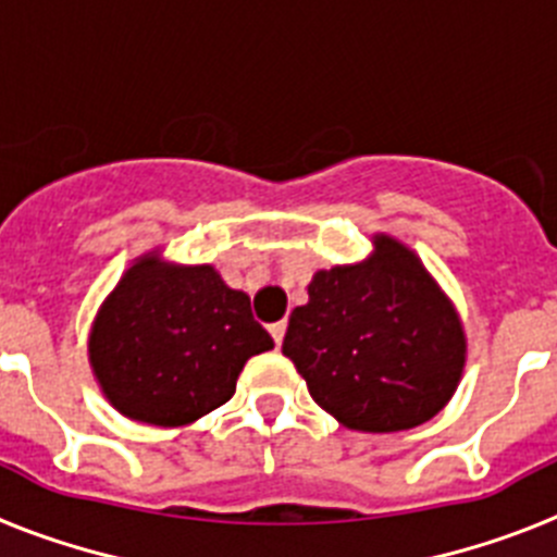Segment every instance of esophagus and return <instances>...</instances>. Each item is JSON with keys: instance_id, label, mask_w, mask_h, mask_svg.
I'll list each match as a JSON object with an SVG mask.
<instances>
[{"instance_id": "obj_1", "label": "esophagus", "mask_w": 557, "mask_h": 557, "mask_svg": "<svg viewBox=\"0 0 557 557\" xmlns=\"http://www.w3.org/2000/svg\"><path fill=\"white\" fill-rule=\"evenodd\" d=\"M284 332H287V323H284V321H278V323H270V334H273L275 346H282Z\"/></svg>"}]
</instances>
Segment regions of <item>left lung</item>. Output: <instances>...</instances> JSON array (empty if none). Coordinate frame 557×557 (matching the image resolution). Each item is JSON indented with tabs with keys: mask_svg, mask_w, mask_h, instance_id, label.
Returning a JSON list of instances; mask_svg holds the SVG:
<instances>
[{
	"mask_svg": "<svg viewBox=\"0 0 557 557\" xmlns=\"http://www.w3.org/2000/svg\"><path fill=\"white\" fill-rule=\"evenodd\" d=\"M373 245L366 264L314 273L309 304L289 314L282 351L339 424L398 432L449 401L466 337L418 256L391 236Z\"/></svg>",
	"mask_w": 557,
	"mask_h": 557,
	"instance_id": "8db88e82",
	"label": "left lung"
}]
</instances>
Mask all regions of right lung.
Instances as JSON below:
<instances>
[{
  "label": "right lung",
  "mask_w": 557,
  "mask_h": 557,
  "mask_svg": "<svg viewBox=\"0 0 557 557\" xmlns=\"http://www.w3.org/2000/svg\"><path fill=\"white\" fill-rule=\"evenodd\" d=\"M273 337L253 321L250 298L214 268H175L147 256L102 304L88 359L102 393L127 418L189 424L225 405L236 376Z\"/></svg>",
  "instance_id": "right-lung-1"
}]
</instances>
